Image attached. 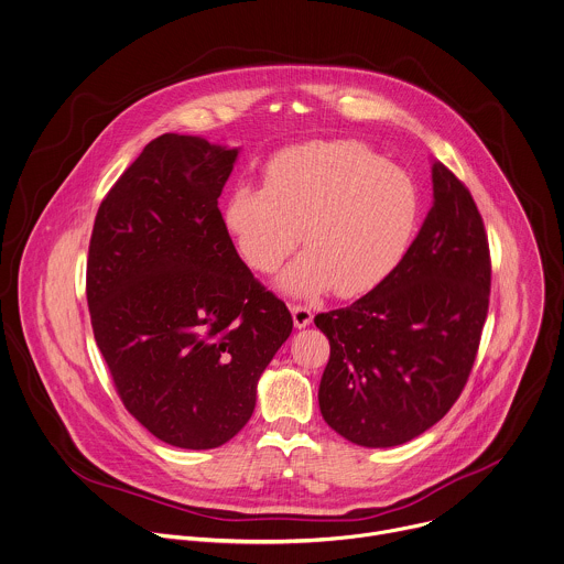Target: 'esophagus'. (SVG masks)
<instances>
[{"label": "esophagus", "instance_id": "1", "mask_svg": "<svg viewBox=\"0 0 564 564\" xmlns=\"http://www.w3.org/2000/svg\"><path fill=\"white\" fill-rule=\"evenodd\" d=\"M291 315H293L295 328H306L313 322V311L308 306H302V304H293Z\"/></svg>", "mask_w": 564, "mask_h": 564}]
</instances>
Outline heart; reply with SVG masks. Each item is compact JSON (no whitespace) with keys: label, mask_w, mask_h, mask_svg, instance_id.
<instances>
[{"label":"heart","mask_w":564,"mask_h":564,"mask_svg":"<svg viewBox=\"0 0 564 564\" xmlns=\"http://www.w3.org/2000/svg\"><path fill=\"white\" fill-rule=\"evenodd\" d=\"M245 258L275 271L300 242L306 249L280 275V289L313 297L335 286L357 297L387 280L406 256L417 220L413 180L361 142H315L280 153L267 189L238 186L223 209Z\"/></svg>","instance_id":"1"}]
</instances>
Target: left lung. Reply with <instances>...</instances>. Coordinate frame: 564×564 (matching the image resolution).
I'll return each instance as SVG.
<instances>
[{"instance_id":"1","label":"left lung","mask_w":564,"mask_h":564,"mask_svg":"<svg viewBox=\"0 0 564 564\" xmlns=\"http://www.w3.org/2000/svg\"><path fill=\"white\" fill-rule=\"evenodd\" d=\"M433 205L395 271L315 326L330 341L319 409L346 440L389 448L435 422L473 370L490 297V249L468 188L433 162Z\"/></svg>"}]
</instances>
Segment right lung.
<instances>
[{"mask_svg": "<svg viewBox=\"0 0 564 564\" xmlns=\"http://www.w3.org/2000/svg\"><path fill=\"white\" fill-rule=\"evenodd\" d=\"M236 158L203 138L160 135L102 198L89 242L87 304L113 384L144 429L192 451L247 424L293 330L218 209Z\"/></svg>", "mask_w": 564, "mask_h": 564, "instance_id": "1", "label": "right lung"}]
</instances>
